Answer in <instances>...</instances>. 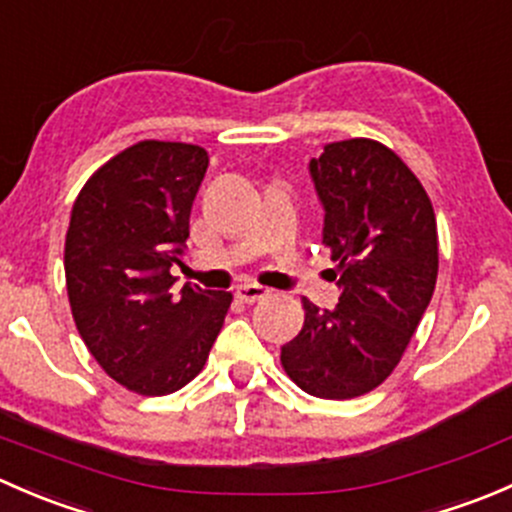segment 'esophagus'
Listing matches in <instances>:
<instances>
[{
    "instance_id": "1",
    "label": "esophagus",
    "mask_w": 512,
    "mask_h": 512,
    "mask_svg": "<svg viewBox=\"0 0 512 512\" xmlns=\"http://www.w3.org/2000/svg\"><path fill=\"white\" fill-rule=\"evenodd\" d=\"M235 294H237V299H240V302L252 304V302H260V299L270 297L272 289H267L265 285H257V282H247V285L237 287Z\"/></svg>"
}]
</instances>
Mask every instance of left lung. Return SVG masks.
<instances>
[{
	"instance_id": "8db88e82",
	"label": "left lung",
	"mask_w": 512,
	"mask_h": 512,
	"mask_svg": "<svg viewBox=\"0 0 512 512\" xmlns=\"http://www.w3.org/2000/svg\"><path fill=\"white\" fill-rule=\"evenodd\" d=\"M309 170L342 294L334 309L302 299V332L280 361L307 394L356 399L389 379L431 302L436 213L414 170L371 138L327 143Z\"/></svg>"
}]
</instances>
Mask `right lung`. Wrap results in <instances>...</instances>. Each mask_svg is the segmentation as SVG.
Returning <instances> with one entry per match:
<instances>
[{
	"instance_id": "add662e5",
	"label": "right lung",
	"mask_w": 512,
	"mask_h": 512,
	"mask_svg": "<svg viewBox=\"0 0 512 512\" xmlns=\"http://www.w3.org/2000/svg\"><path fill=\"white\" fill-rule=\"evenodd\" d=\"M208 160L193 143L138 141L106 160L71 208V314L101 369L133 394L165 396L193 381L230 309L232 292H175L170 275Z\"/></svg>"
}]
</instances>
